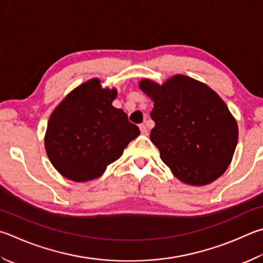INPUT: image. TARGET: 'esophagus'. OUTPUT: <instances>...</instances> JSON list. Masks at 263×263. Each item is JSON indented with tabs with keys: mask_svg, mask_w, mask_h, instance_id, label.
I'll list each match as a JSON object with an SVG mask.
<instances>
[{
	"mask_svg": "<svg viewBox=\"0 0 263 263\" xmlns=\"http://www.w3.org/2000/svg\"><path fill=\"white\" fill-rule=\"evenodd\" d=\"M139 128H140V131H141L142 135H147V133H148L147 126L145 125V124H140V125H139Z\"/></svg>",
	"mask_w": 263,
	"mask_h": 263,
	"instance_id": "obj_1",
	"label": "esophagus"
}]
</instances>
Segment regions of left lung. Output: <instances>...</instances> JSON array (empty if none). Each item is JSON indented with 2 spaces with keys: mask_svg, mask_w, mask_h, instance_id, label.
Masks as SVG:
<instances>
[{
  "mask_svg": "<svg viewBox=\"0 0 263 263\" xmlns=\"http://www.w3.org/2000/svg\"><path fill=\"white\" fill-rule=\"evenodd\" d=\"M139 88L154 102L151 140L175 177L193 186L221 177L236 151L238 125L218 94L183 74L162 85L142 79Z\"/></svg>",
  "mask_w": 263,
  "mask_h": 263,
  "instance_id": "8db88e82",
  "label": "left lung"
}]
</instances>
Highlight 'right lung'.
Listing matches in <instances>:
<instances>
[{
  "label": "right lung",
  "instance_id": "add662e5",
  "mask_svg": "<svg viewBox=\"0 0 263 263\" xmlns=\"http://www.w3.org/2000/svg\"><path fill=\"white\" fill-rule=\"evenodd\" d=\"M116 97V88H102L94 78L71 90L52 111L45 148L65 178L83 183L100 177L140 135L126 114L112 106Z\"/></svg>",
  "mask_w": 263,
  "mask_h": 263
}]
</instances>
